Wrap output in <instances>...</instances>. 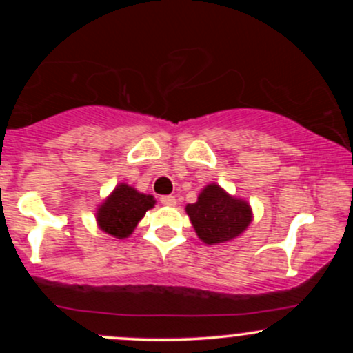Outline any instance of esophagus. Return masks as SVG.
<instances>
[{"label":"esophagus","mask_w":353,"mask_h":353,"mask_svg":"<svg viewBox=\"0 0 353 353\" xmlns=\"http://www.w3.org/2000/svg\"><path fill=\"white\" fill-rule=\"evenodd\" d=\"M161 202H163L164 205H176L177 204L176 197H174V196H163V197H161Z\"/></svg>","instance_id":"1"}]
</instances>
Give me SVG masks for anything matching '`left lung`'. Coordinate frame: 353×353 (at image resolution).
Wrapping results in <instances>:
<instances>
[{
  "label": "left lung",
  "instance_id": "obj_1",
  "mask_svg": "<svg viewBox=\"0 0 353 353\" xmlns=\"http://www.w3.org/2000/svg\"><path fill=\"white\" fill-rule=\"evenodd\" d=\"M199 239L214 245L241 236L252 222V209L245 201L229 196L221 185L209 184L202 189L197 202L185 205Z\"/></svg>",
  "mask_w": 353,
  "mask_h": 353
}]
</instances>
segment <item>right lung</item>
I'll use <instances>...</instances> for the list:
<instances>
[{"mask_svg":"<svg viewBox=\"0 0 353 353\" xmlns=\"http://www.w3.org/2000/svg\"><path fill=\"white\" fill-rule=\"evenodd\" d=\"M156 201L152 196L137 192L128 184L116 185L111 196L99 205L96 221L101 230L116 239H125L136 229L137 222L144 217Z\"/></svg>","mask_w":353,"mask_h":353,"instance_id":"obj_1","label":"right lung"}]
</instances>
